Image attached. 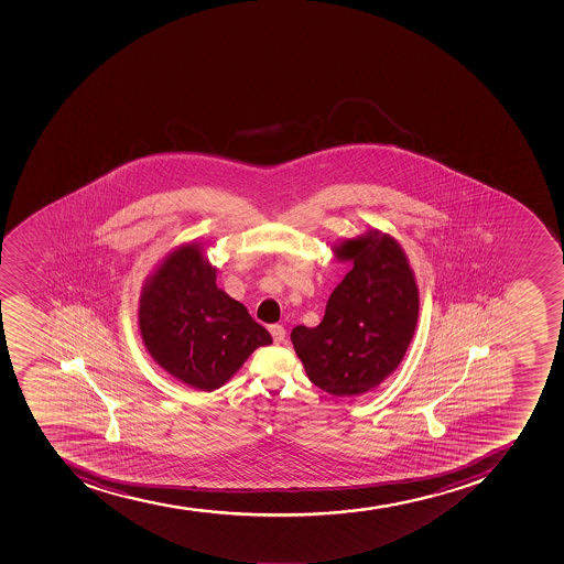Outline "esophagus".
<instances>
[{
	"mask_svg": "<svg viewBox=\"0 0 564 564\" xmlns=\"http://www.w3.org/2000/svg\"><path fill=\"white\" fill-rule=\"evenodd\" d=\"M270 334H272V338H274V344L280 345L284 344V336H286V330H284L281 325H270Z\"/></svg>",
	"mask_w": 564,
	"mask_h": 564,
	"instance_id": "34e87169",
	"label": "esophagus"
}]
</instances>
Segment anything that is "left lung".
I'll list each match as a JSON object with an SVG mask.
<instances>
[{
  "instance_id": "obj_1",
  "label": "left lung",
  "mask_w": 564,
  "mask_h": 564,
  "mask_svg": "<svg viewBox=\"0 0 564 564\" xmlns=\"http://www.w3.org/2000/svg\"><path fill=\"white\" fill-rule=\"evenodd\" d=\"M352 269L328 297L317 327L290 334L314 386L334 397H361L402 364L419 323L420 294L400 242L369 230L334 248Z\"/></svg>"
}]
</instances>
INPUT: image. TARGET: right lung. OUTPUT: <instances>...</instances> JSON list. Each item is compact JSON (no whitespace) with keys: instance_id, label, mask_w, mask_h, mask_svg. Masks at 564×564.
Listing matches in <instances>:
<instances>
[{"instance_id":"right-lung-1","label":"right lung","mask_w":564,"mask_h":564,"mask_svg":"<svg viewBox=\"0 0 564 564\" xmlns=\"http://www.w3.org/2000/svg\"><path fill=\"white\" fill-rule=\"evenodd\" d=\"M200 242L173 248L145 280L139 328L151 358L186 386L215 391L253 350L272 344L247 306L217 284Z\"/></svg>"}]
</instances>
